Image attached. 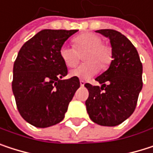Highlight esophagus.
Here are the masks:
<instances>
[{"instance_id": "obj_1", "label": "esophagus", "mask_w": 153, "mask_h": 153, "mask_svg": "<svg viewBox=\"0 0 153 153\" xmlns=\"http://www.w3.org/2000/svg\"><path fill=\"white\" fill-rule=\"evenodd\" d=\"M85 84V82L84 80H80V85H81V86H84Z\"/></svg>"}]
</instances>
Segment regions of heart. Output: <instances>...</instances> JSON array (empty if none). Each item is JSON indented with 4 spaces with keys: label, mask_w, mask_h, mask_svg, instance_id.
Listing matches in <instances>:
<instances>
[{
    "label": "heart",
    "mask_w": 153,
    "mask_h": 153,
    "mask_svg": "<svg viewBox=\"0 0 153 153\" xmlns=\"http://www.w3.org/2000/svg\"><path fill=\"white\" fill-rule=\"evenodd\" d=\"M74 47L63 44L59 48V57L68 68H73L76 65L79 59L78 53H84V60L85 63L72 69L69 75L79 79H88L94 76L99 66L102 68H107L112 60L111 49L102 44L101 36L93 33H84L73 40Z\"/></svg>",
    "instance_id": "heart-1"
}]
</instances>
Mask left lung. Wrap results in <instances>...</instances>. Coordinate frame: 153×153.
<instances>
[{
    "mask_svg": "<svg viewBox=\"0 0 153 153\" xmlns=\"http://www.w3.org/2000/svg\"><path fill=\"white\" fill-rule=\"evenodd\" d=\"M96 33L110 40L112 60L109 68L95 78L101 87L85 85L89 91L85 106L94 123L115 126L134 111L143 87V65L135 47L124 35L112 29Z\"/></svg>",
    "mask_w": 153,
    "mask_h": 153,
    "instance_id": "1",
    "label": "left lung"
}]
</instances>
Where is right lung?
I'll return each instance as SVG.
<instances>
[{
	"instance_id": "add662e5",
	"label": "right lung",
	"mask_w": 153,
	"mask_h": 153,
	"mask_svg": "<svg viewBox=\"0 0 153 153\" xmlns=\"http://www.w3.org/2000/svg\"><path fill=\"white\" fill-rule=\"evenodd\" d=\"M76 32L43 29L19 51L12 92L19 112L34 126L44 128L62 121L80 86L77 77L63 79L68 68L59 57V48Z\"/></svg>"
}]
</instances>
